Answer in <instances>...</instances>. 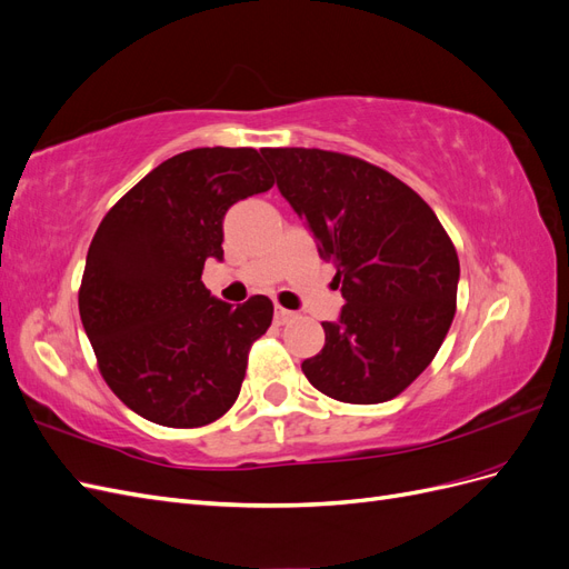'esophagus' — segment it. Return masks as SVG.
I'll return each mask as SVG.
<instances>
[{"instance_id": "1", "label": "esophagus", "mask_w": 569, "mask_h": 569, "mask_svg": "<svg viewBox=\"0 0 569 569\" xmlns=\"http://www.w3.org/2000/svg\"><path fill=\"white\" fill-rule=\"evenodd\" d=\"M291 318H295V313L287 311V308H282V306H274V322L284 325V322H289Z\"/></svg>"}]
</instances>
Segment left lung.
Wrapping results in <instances>:
<instances>
[{
    "mask_svg": "<svg viewBox=\"0 0 569 569\" xmlns=\"http://www.w3.org/2000/svg\"><path fill=\"white\" fill-rule=\"evenodd\" d=\"M261 153L347 299L339 322H322L325 347L303 360V375L343 403L391 401L432 363L453 322L460 263L451 237L380 166L303 147Z\"/></svg>",
    "mask_w": 569,
    "mask_h": 569,
    "instance_id": "8db88e82",
    "label": "left lung"
}]
</instances>
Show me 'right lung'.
Wrapping results in <instances>:
<instances>
[{"label": "right lung", "instance_id": "obj_1", "mask_svg": "<svg viewBox=\"0 0 569 569\" xmlns=\"http://www.w3.org/2000/svg\"><path fill=\"white\" fill-rule=\"evenodd\" d=\"M274 178L251 147H201L163 161L99 222L78 291L80 320L111 391L163 427L226 416L251 343L272 322L256 295L232 308L201 282L222 258V218Z\"/></svg>", "mask_w": 569, "mask_h": 569}]
</instances>
